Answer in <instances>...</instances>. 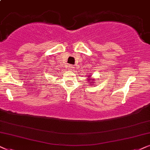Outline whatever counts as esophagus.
Returning <instances> with one entry per match:
<instances>
[{"label":"esophagus","mask_w":150,"mask_h":150,"mask_svg":"<svg viewBox=\"0 0 150 150\" xmlns=\"http://www.w3.org/2000/svg\"><path fill=\"white\" fill-rule=\"evenodd\" d=\"M69 69L70 71H74V70H75V67H74L73 65H70L69 67Z\"/></svg>","instance_id":"obj_1"}]
</instances>
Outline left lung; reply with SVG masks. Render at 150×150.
<instances>
[{"label":"left lung","instance_id":"obj_1","mask_svg":"<svg viewBox=\"0 0 150 150\" xmlns=\"http://www.w3.org/2000/svg\"><path fill=\"white\" fill-rule=\"evenodd\" d=\"M87 80H88L87 82H89V83H91V85L93 84H93H95V83H93V82H94V80H95V79L91 78V76H88L87 77Z\"/></svg>","mask_w":150,"mask_h":150}]
</instances>
